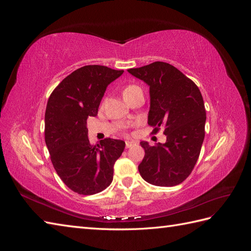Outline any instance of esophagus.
I'll return each instance as SVG.
<instances>
[{
  "label": "esophagus",
  "instance_id": "34e87169",
  "mask_svg": "<svg viewBox=\"0 0 251 251\" xmlns=\"http://www.w3.org/2000/svg\"><path fill=\"white\" fill-rule=\"evenodd\" d=\"M134 146H136V142H135V141H133V140H126V149L132 148V147H134Z\"/></svg>",
  "mask_w": 251,
  "mask_h": 251
}]
</instances>
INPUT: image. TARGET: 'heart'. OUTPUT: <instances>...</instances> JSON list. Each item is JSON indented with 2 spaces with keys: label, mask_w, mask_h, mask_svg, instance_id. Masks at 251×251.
Segmentation results:
<instances>
[{
  "label": "heart",
  "mask_w": 251,
  "mask_h": 251,
  "mask_svg": "<svg viewBox=\"0 0 251 251\" xmlns=\"http://www.w3.org/2000/svg\"><path fill=\"white\" fill-rule=\"evenodd\" d=\"M137 89H139V87L135 86V85H128V86H126V87L124 89V91H123V94H124V96H125V95H126V94H128V93L133 92V91L137 90Z\"/></svg>",
  "instance_id": "1"
}]
</instances>
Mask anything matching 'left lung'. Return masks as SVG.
I'll return each mask as SVG.
<instances>
[{
    "instance_id": "obj_1",
    "label": "left lung",
    "mask_w": 251,
    "mask_h": 251,
    "mask_svg": "<svg viewBox=\"0 0 251 251\" xmlns=\"http://www.w3.org/2000/svg\"><path fill=\"white\" fill-rule=\"evenodd\" d=\"M127 71L150 87L148 124L154 134L163 126L166 136L165 143L154 147L140 142L146 154L139 173L153 185H178L194 170L204 140L206 111L202 94L192 79L168 63L155 62Z\"/></svg>"
}]
</instances>
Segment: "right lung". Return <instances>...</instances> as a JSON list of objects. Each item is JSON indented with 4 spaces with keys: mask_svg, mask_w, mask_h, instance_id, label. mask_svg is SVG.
Returning <instances> with one entry per match:
<instances>
[{
    "mask_svg": "<svg viewBox=\"0 0 251 251\" xmlns=\"http://www.w3.org/2000/svg\"><path fill=\"white\" fill-rule=\"evenodd\" d=\"M124 70L100 65L81 67L53 90L45 113V141L53 166L74 193L94 195L113 180L114 164L126 142L105 138L93 146L87 119L96 116L105 89Z\"/></svg>",
    "mask_w": 251,
    "mask_h": 251,
    "instance_id": "add662e5",
    "label": "right lung"
}]
</instances>
